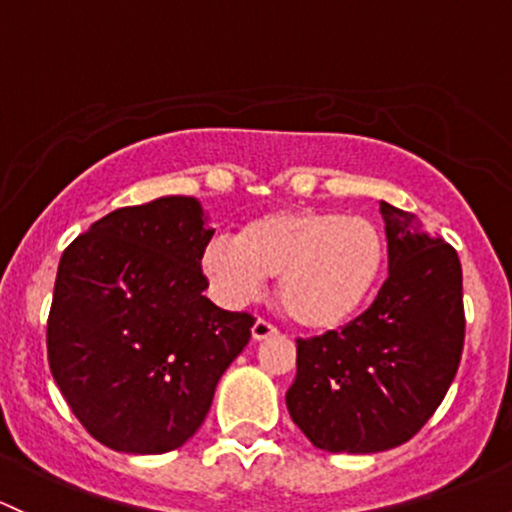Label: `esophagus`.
Returning <instances> with one entry per match:
<instances>
[{
  "mask_svg": "<svg viewBox=\"0 0 512 512\" xmlns=\"http://www.w3.org/2000/svg\"><path fill=\"white\" fill-rule=\"evenodd\" d=\"M272 335H277V325L269 323L265 318H257L255 325H252V338L265 340V338H272Z\"/></svg>",
  "mask_w": 512,
  "mask_h": 512,
  "instance_id": "esophagus-1",
  "label": "esophagus"
}]
</instances>
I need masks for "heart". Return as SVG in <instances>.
Returning a JSON list of instances; mask_svg holds the SVG:
<instances>
[{
    "label": "heart",
    "mask_w": 512,
    "mask_h": 512,
    "mask_svg": "<svg viewBox=\"0 0 512 512\" xmlns=\"http://www.w3.org/2000/svg\"><path fill=\"white\" fill-rule=\"evenodd\" d=\"M386 240L364 216L325 209H284L252 218L238 240L218 235L201 252V269L226 303H245L265 279L279 277L286 316L303 328L347 323L384 277Z\"/></svg>",
    "instance_id": "heart-1"
}]
</instances>
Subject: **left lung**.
Masks as SVG:
<instances>
[{"label":"left lung","instance_id":"1","mask_svg":"<svg viewBox=\"0 0 512 512\" xmlns=\"http://www.w3.org/2000/svg\"><path fill=\"white\" fill-rule=\"evenodd\" d=\"M389 277L340 330L296 338L286 408L325 452L369 454L408 442L442 403L464 350L462 265L411 211L379 206Z\"/></svg>","mask_w":512,"mask_h":512}]
</instances>
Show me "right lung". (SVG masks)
<instances>
[{
  "label": "right lung",
  "mask_w": 512,
  "mask_h": 512,
  "mask_svg": "<svg viewBox=\"0 0 512 512\" xmlns=\"http://www.w3.org/2000/svg\"><path fill=\"white\" fill-rule=\"evenodd\" d=\"M213 230L199 201L165 196L106 213L65 247L48 364L75 418L116 452L162 454L204 423L255 316L204 296Z\"/></svg>",
  "instance_id": "1"
}]
</instances>
